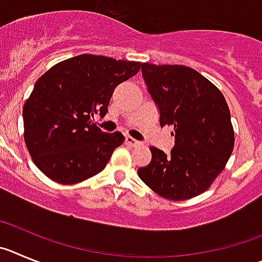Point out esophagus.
I'll list each match as a JSON object with an SVG mask.
<instances>
[{
  "label": "esophagus",
  "mask_w": 262,
  "mask_h": 262,
  "mask_svg": "<svg viewBox=\"0 0 262 262\" xmlns=\"http://www.w3.org/2000/svg\"><path fill=\"white\" fill-rule=\"evenodd\" d=\"M125 142H126V145H129V146H138V145H140V142H138L137 140H134V138H132V137H126Z\"/></svg>",
  "instance_id": "1"
}]
</instances>
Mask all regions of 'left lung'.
Returning a JSON list of instances; mask_svg holds the SVG:
<instances>
[{
  "instance_id": "obj_1",
  "label": "left lung",
  "mask_w": 262,
  "mask_h": 262,
  "mask_svg": "<svg viewBox=\"0 0 262 262\" xmlns=\"http://www.w3.org/2000/svg\"><path fill=\"white\" fill-rule=\"evenodd\" d=\"M142 75L159 110L160 126H173L175 146L169 154L150 147L151 162L137 173L164 199H193L210 188L234 150L227 102L192 68L143 62Z\"/></svg>"
}]
</instances>
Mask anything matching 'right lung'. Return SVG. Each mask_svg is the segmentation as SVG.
I'll use <instances>...</instances> for the list:
<instances>
[{
	"instance_id": "right-lung-1",
	"label": "right lung",
	"mask_w": 262,
	"mask_h": 262,
	"mask_svg": "<svg viewBox=\"0 0 262 262\" xmlns=\"http://www.w3.org/2000/svg\"><path fill=\"white\" fill-rule=\"evenodd\" d=\"M141 62L79 55L56 63L36 81L23 107L25 142L37 168L63 185L93 178L124 142L91 122L104 117L115 89L140 70Z\"/></svg>"
}]
</instances>
